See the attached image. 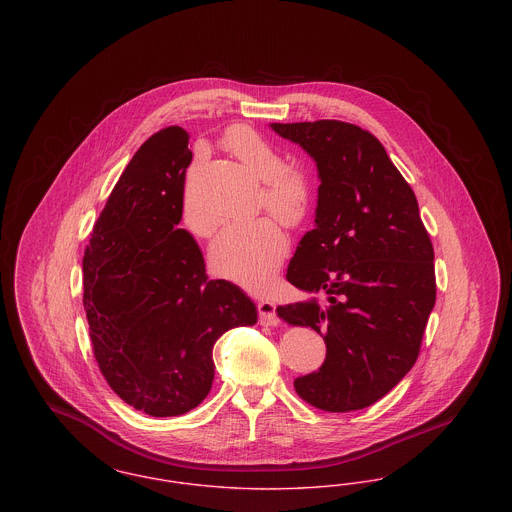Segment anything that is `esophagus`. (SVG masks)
I'll use <instances>...</instances> for the list:
<instances>
[{
    "mask_svg": "<svg viewBox=\"0 0 512 512\" xmlns=\"http://www.w3.org/2000/svg\"><path fill=\"white\" fill-rule=\"evenodd\" d=\"M257 315H259V322L265 324V326H276L278 324L276 305L270 299H261L257 303Z\"/></svg>",
    "mask_w": 512,
    "mask_h": 512,
    "instance_id": "1",
    "label": "esophagus"
}]
</instances>
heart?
Instances as JSON below:
<instances>
[{"mask_svg": "<svg viewBox=\"0 0 512 512\" xmlns=\"http://www.w3.org/2000/svg\"><path fill=\"white\" fill-rule=\"evenodd\" d=\"M222 146L245 169L261 180V203L282 224L295 228L309 215L311 182L295 165H282L276 147L249 126H232L222 136ZM195 171L192 169V172ZM190 172V176H192ZM184 222L199 238H209L217 230V220L201 219L186 190ZM288 255V238L272 217L234 222L220 232L211 247V265L220 276L245 288H263Z\"/></svg>", "mask_w": 512, "mask_h": 512, "instance_id": "b5f03b06", "label": "heart"}]
</instances>
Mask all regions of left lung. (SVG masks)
Listing matches in <instances>:
<instances>
[{"label": "left lung", "instance_id": "obj_1", "mask_svg": "<svg viewBox=\"0 0 512 512\" xmlns=\"http://www.w3.org/2000/svg\"><path fill=\"white\" fill-rule=\"evenodd\" d=\"M317 161V228L295 249L288 282L324 297L280 305L290 326L326 341L318 372L295 380L313 407H370L413 368L436 303L434 245L413 188L380 140L351 122H274Z\"/></svg>", "mask_w": 512, "mask_h": 512}]
</instances>
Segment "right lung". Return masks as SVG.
<instances>
[{
    "instance_id": "add662e5",
    "label": "right lung",
    "mask_w": 512,
    "mask_h": 512,
    "mask_svg": "<svg viewBox=\"0 0 512 512\" xmlns=\"http://www.w3.org/2000/svg\"><path fill=\"white\" fill-rule=\"evenodd\" d=\"M190 163L184 128L149 136L99 213L82 259L99 372L149 416L195 409L215 378V341L257 322L249 297L211 280L192 234L178 228Z\"/></svg>"
}]
</instances>
